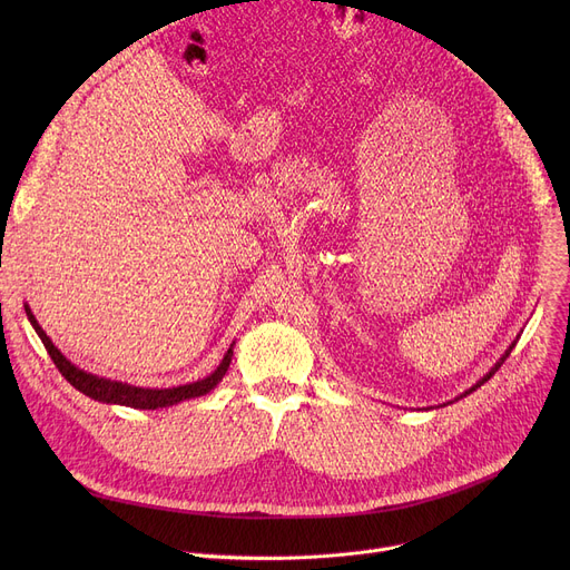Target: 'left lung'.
Instances as JSON below:
<instances>
[{
	"label": "left lung",
	"instance_id": "obj_1",
	"mask_svg": "<svg viewBox=\"0 0 570 570\" xmlns=\"http://www.w3.org/2000/svg\"><path fill=\"white\" fill-rule=\"evenodd\" d=\"M511 351H513V346H511V348H508V351H505V353H503V355H501V357H499V363H497V365H494V367H492V370H490V372H488V374H485V376H483V379H481V381H478V383H475V385H473V387H469V391H466V393H462V395H460V397H466V395H469V393H473V391H475V387H481V385H483V383H485V381H490V379H492V376H494V372H497V370H499V367H501V365H503V361H505V357H508V353H511ZM460 397H458V400H460Z\"/></svg>",
	"mask_w": 570,
	"mask_h": 570
}]
</instances>
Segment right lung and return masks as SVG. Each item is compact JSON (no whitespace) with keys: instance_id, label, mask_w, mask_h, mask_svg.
Segmentation results:
<instances>
[{"instance_id":"1","label":"right lung","mask_w":570,"mask_h":570,"mask_svg":"<svg viewBox=\"0 0 570 570\" xmlns=\"http://www.w3.org/2000/svg\"><path fill=\"white\" fill-rule=\"evenodd\" d=\"M24 312H27L29 323L35 325V331L41 337V342H43L48 355L52 357V363L59 370V374H62L82 395L92 397L97 402H106V404H119V406H131V409H164V406H173L177 402L207 395L209 391H215L217 383L224 379V374L228 372V365H230V357H233V344H230V348L226 351L219 367L205 379H198V381L187 383V385H177V387H138V385H129V383H122V381H110V379H104V376H97V374H89V372L76 367L50 342V337L43 333V327L35 318L32 309L24 305Z\"/></svg>"}]
</instances>
